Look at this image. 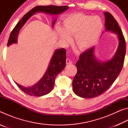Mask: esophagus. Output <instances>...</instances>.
Listing matches in <instances>:
<instances>
[{
    "mask_svg": "<svg viewBox=\"0 0 128 128\" xmlns=\"http://www.w3.org/2000/svg\"><path fill=\"white\" fill-rule=\"evenodd\" d=\"M66 64H72V62L71 61V60L68 59V58H67L66 59Z\"/></svg>",
    "mask_w": 128,
    "mask_h": 128,
    "instance_id": "34e87169",
    "label": "esophagus"
}]
</instances>
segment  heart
<instances>
[{
  "label": "heart",
  "instance_id": "heart-1",
  "mask_svg": "<svg viewBox=\"0 0 128 128\" xmlns=\"http://www.w3.org/2000/svg\"><path fill=\"white\" fill-rule=\"evenodd\" d=\"M63 29L59 26L56 30L62 41L70 42L69 36H75L76 46L80 50L92 48L99 40L103 28L102 20L98 16L77 14L64 20Z\"/></svg>",
  "mask_w": 128,
  "mask_h": 128
}]
</instances>
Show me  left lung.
<instances>
[{"mask_svg":"<svg viewBox=\"0 0 128 128\" xmlns=\"http://www.w3.org/2000/svg\"><path fill=\"white\" fill-rule=\"evenodd\" d=\"M106 30L117 33L119 44L111 60L102 62L95 59L94 47L80 55L76 64L77 72L73 79V92L84 98H95L102 94L110 88L120 74L124 65L126 43L118 22L108 12H104Z\"/></svg>","mask_w":128,"mask_h":128,"instance_id":"1","label":"left lung"}]
</instances>
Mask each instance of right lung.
<instances>
[{
  "instance_id": "obj_1",
  "label": "right lung",
  "mask_w": 128,
  "mask_h": 128,
  "mask_svg": "<svg viewBox=\"0 0 128 128\" xmlns=\"http://www.w3.org/2000/svg\"><path fill=\"white\" fill-rule=\"evenodd\" d=\"M68 6H57L54 5L50 6H36L33 9L29 10L27 14L23 16L20 21L17 24L16 26L10 33L9 40L8 41L7 46H10L12 43L17 42V36L18 32L25 24L27 20L36 12H42L51 14H57L64 12L68 9ZM56 19L54 21V25ZM66 50L64 48L58 49L55 51L54 55L51 60L48 68L43 77L38 83L33 86L25 88L17 84L18 88L26 94L35 96H40L46 95L51 92L54 88L56 77L63 70L66 65Z\"/></svg>"
}]
</instances>
